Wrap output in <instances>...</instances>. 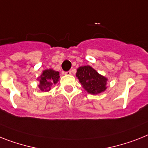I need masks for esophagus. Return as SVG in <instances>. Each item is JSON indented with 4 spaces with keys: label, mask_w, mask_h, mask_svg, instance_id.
Instances as JSON below:
<instances>
[{
    "label": "esophagus",
    "mask_w": 148,
    "mask_h": 148,
    "mask_svg": "<svg viewBox=\"0 0 148 148\" xmlns=\"http://www.w3.org/2000/svg\"><path fill=\"white\" fill-rule=\"evenodd\" d=\"M65 74H66V75H71L72 73H71V71H70V70H69V71L65 72Z\"/></svg>",
    "instance_id": "34e87169"
}]
</instances>
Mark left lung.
<instances>
[{"instance_id":"1","label":"left lung","mask_w":148,"mask_h":148,"mask_svg":"<svg viewBox=\"0 0 148 148\" xmlns=\"http://www.w3.org/2000/svg\"><path fill=\"white\" fill-rule=\"evenodd\" d=\"M76 77L82 87L89 94L97 95L104 91L107 88L106 84L107 79L100 75L96 70L89 66L79 67L77 69Z\"/></svg>"}]
</instances>
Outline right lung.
<instances>
[{
	"mask_svg": "<svg viewBox=\"0 0 148 148\" xmlns=\"http://www.w3.org/2000/svg\"><path fill=\"white\" fill-rule=\"evenodd\" d=\"M59 78V72L54 71L53 69H46L40 76L39 88L42 91H49L51 86L58 82Z\"/></svg>",
	"mask_w": 148,
	"mask_h": 148,
	"instance_id": "right-lung-1",
	"label": "right lung"
}]
</instances>
